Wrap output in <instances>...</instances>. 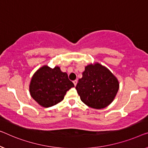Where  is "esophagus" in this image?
<instances>
[{"label":"esophagus","instance_id":"1","mask_svg":"<svg viewBox=\"0 0 148 148\" xmlns=\"http://www.w3.org/2000/svg\"><path fill=\"white\" fill-rule=\"evenodd\" d=\"M77 82H78V81H77L76 80H74V81H73V83H74V84L75 86H76V84H77Z\"/></svg>","mask_w":148,"mask_h":148}]
</instances>
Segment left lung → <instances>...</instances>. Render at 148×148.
<instances>
[{"label": "left lung", "mask_w": 148, "mask_h": 148, "mask_svg": "<svg viewBox=\"0 0 148 148\" xmlns=\"http://www.w3.org/2000/svg\"><path fill=\"white\" fill-rule=\"evenodd\" d=\"M76 89L82 102L94 109H102L112 102L119 89V82L106 67L99 63L85 67Z\"/></svg>", "instance_id": "obj_1"}]
</instances>
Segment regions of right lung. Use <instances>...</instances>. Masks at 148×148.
Here are the masks:
<instances>
[{"mask_svg": "<svg viewBox=\"0 0 148 148\" xmlns=\"http://www.w3.org/2000/svg\"><path fill=\"white\" fill-rule=\"evenodd\" d=\"M74 86L67 73L62 72L60 67L43 66L33 75L29 90L39 105L48 108L62 101L66 92Z\"/></svg>", "mask_w": 148, "mask_h": 148, "instance_id": "add662e5", "label": "right lung"}]
</instances>
